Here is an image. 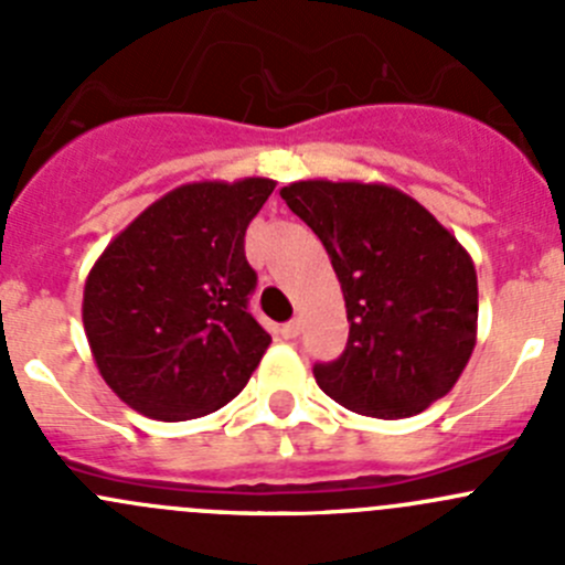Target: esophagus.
Masks as SVG:
<instances>
[{
  "instance_id": "1",
  "label": "esophagus",
  "mask_w": 565,
  "mask_h": 565,
  "mask_svg": "<svg viewBox=\"0 0 565 565\" xmlns=\"http://www.w3.org/2000/svg\"><path fill=\"white\" fill-rule=\"evenodd\" d=\"M281 335L287 341L298 339V335H300V319H289L287 324H281Z\"/></svg>"
}]
</instances>
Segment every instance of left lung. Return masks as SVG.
Returning a JSON list of instances; mask_svg holds the SVG:
<instances>
[{"mask_svg": "<svg viewBox=\"0 0 565 565\" xmlns=\"http://www.w3.org/2000/svg\"><path fill=\"white\" fill-rule=\"evenodd\" d=\"M281 199L322 241L347 303L350 339L335 361L315 363L317 385L372 418L424 413L457 385L476 347L470 254L391 185L300 180Z\"/></svg>", "mask_w": 565, "mask_h": 565, "instance_id": "obj_1", "label": "left lung"}]
</instances>
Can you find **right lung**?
Here are the masks:
<instances>
[{
    "label": "right lung",
    "mask_w": 565,
    "mask_h": 565,
    "mask_svg": "<svg viewBox=\"0 0 565 565\" xmlns=\"http://www.w3.org/2000/svg\"><path fill=\"white\" fill-rule=\"evenodd\" d=\"M276 182H191L119 232L84 284L100 377L136 413L188 420L246 388L270 333L250 317L246 230Z\"/></svg>",
    "instance_id": "add662e5"
}]
</instances>
